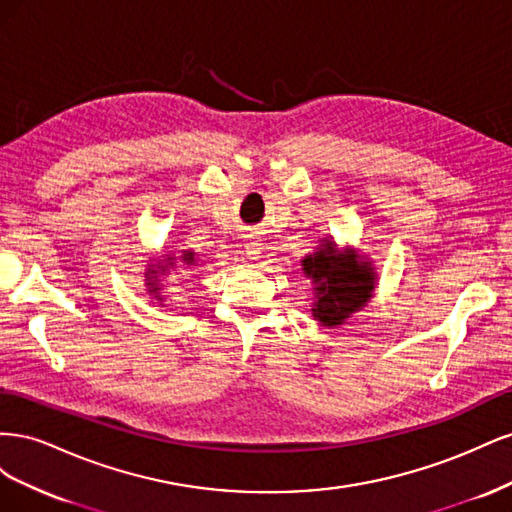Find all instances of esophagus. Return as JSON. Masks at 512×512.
<instances>
[{"label":"esophagus","mask_w":512,"mask_h":512,"mask_svg":"<svg viewBox=\"0 0 512 512\" xmlns=\"http://www.w3.org/2000/svg\"><path fill=\"white\" fill-rule=\"evenodd\" d=\"M245 252H247V256H250V258H256L258 252H260V247L256 243H247L245 245Z\"/></svg>","instance_id":"obj_1"}]
</instances>
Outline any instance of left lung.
<instances>
[{"label": "left lung", "instance_id": "8db88e82", "mask_svg": "<svg viewBox=\"0 0 512 512\" xmlns=\"http://www.w3.org/2000/svg\"><path fill=\"white\" fill-rule=\"evenodd\" d=\"M303 271L316 284L318 301L312 312L324 327L342 324L367 303L374 290V277L371 269H367V262L359 265L354 256L337 254L331 241L303 260Z\"/></svg>", "mask_w": 512, "mask_h": 512}]
</instances>
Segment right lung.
<instances>
[{
  "label": "right lung",
  "mask_w": 512,
  "mask_h": 512,
  "mask_svg": "<svg viewBox=\"0 0 512 512\" xmlns=\"http://www.w3.org/2000/svg\"><path fill=\"white\" fill-rule=\"evenodd\" d=\"M192 256H194L192 252H190V254H183V260H185V262H194V258H192ZM168 265L173 267V258H168Z\"/></svg>",
  "instance_id": "add662e5"
}]
</instances>
